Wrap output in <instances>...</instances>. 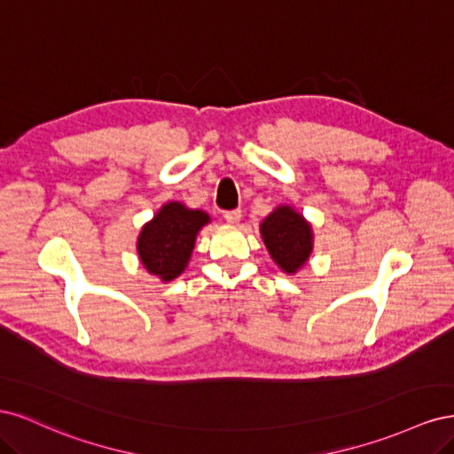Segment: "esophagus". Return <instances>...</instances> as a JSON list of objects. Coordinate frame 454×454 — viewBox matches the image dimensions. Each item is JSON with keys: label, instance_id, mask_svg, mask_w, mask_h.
Segmentation results:
<instances>
[{"label": "esophagus", "instance_id": "esophagus-1", "mask_svg": "<svg viewBox=\"0 0 454 454\" xmlns=\"http://www.w3.org/2000/svg\"><path fill=\"white\" fill-rule=\"evenodd\" d=\"M223 217H225V222H227V223H231V225H237V223L240 222L242 212H240V210H229V212H225V214H223Z\"/></svg>", "mask_w": 454, "mask_h": 454}]
</instances>
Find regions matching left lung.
<instances>
[{
    "mask_svg": "<svg viewBox=\"0 0 454 454\" xmlns=\"http://www.w3.org/2000/svg\"><path fill=\"white\" fill-rule=\"evenodd\" d=\"M259 231L272 261L284 272L294 274L305 267L312 254V227L292 206L274 208Z\"/></svg>",
    "mask_w": 454,
    "mask_h": 454,
    "instance_id": "obj_1",
    "label": "left lung"
}]
</instances>
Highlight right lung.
Instances as JSON below:
<instances>
[{"instance_id": "1", "label": "right lung", "mask_w": 454, "mask_h": 454, "mask_svg": "<svg viewBox=\"0 0 454 454\" xmlns=\"http://www.w3.org/2000/svg\"><path fill=\"white\" fill-rule=\"evenodd\" d=\"M206 223H210L206 212L191 210L182 202H167L142 227L138 237L142 265L162 282L177 278L185 270L199 231Z\"/></svg>"}]
</instances>
